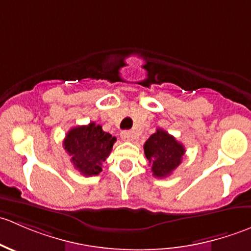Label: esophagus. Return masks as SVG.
I'll use <instances>...</instances> for the list:
<instances>
[{"label": "esophagus", "mask_w": 251, "mask_h": 251, "mask_svg": "<svg viewBox=\"0 0 251 251\" xmlns=\"http://www.w3.org/2000/svg\"><path fill=\"white\" fill-rule=\"evenodd\" d=\"M121 138H123L124 141H132L133 138V133L131 132V131H123L121 132Z\"/></svg>", "instance_id": "1"}]
</instances>
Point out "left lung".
Instances as JSON below:
<instances>
[{
	"label": "left lung",
	"mask_w": 251,
	"mask_h": 251,
	"mask_svg": "<svg viewBox=\"0 0 251 251\" xmlns=\"http://www.w3.org/2000/svg\"><path fill=\"white\" fill-rule=\"evenodd\" d=\"M143 149L151 165L153 176L158 178H164L173 173L181 164L182 156L186 153L183 144L161 128H158L147 140Z\"/></svg>",
	"instance_id": "1"
}]
</instances>
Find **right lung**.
Instances as JSON below:
<instances>
[{
	"instance_id": "1",
	"label": "right lung",
	"mask_w": 251,
	"mask_h": 251,
	"mask_svg": "<svg viewBox=\"0 0 251 251\" xmlns=\"http://www.w3.org/2000/svg\"><path fill=\"white\" fill-rule=\"evenodd\" d=\"M115 141V137L102 130V126L90 123L73 127L65 136L63 146L74 168L88 177L100 175L102 163L110 154Z\"/></svg>"
}]
</instances>
